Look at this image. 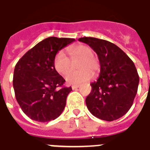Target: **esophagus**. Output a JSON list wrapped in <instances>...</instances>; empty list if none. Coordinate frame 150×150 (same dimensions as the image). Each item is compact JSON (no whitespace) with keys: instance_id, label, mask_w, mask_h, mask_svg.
Instances as JSON below:
<instances>
[{"instance_id":"esophagus-1","label":"esophagus","mask_w":150,"mask_h":150,"mask_svg":"<svg viewBox=\"0 0 150 150\" xmlns=\"http://www.w3.org/2000/svg\"><path fill=\"white\" fill-rule=\"evenodd\" d=\"M79 87V85H72V86H71L72 89H76V88H78Z\"/></svg>"}]
</instances>
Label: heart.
<instances>
[{
  "label": "heart",
  "mask_w": 150,
  "mask_h": 150,
  "mask_svg": "<svg viewBox=\"0 0 150 150\" xmlns=\"http://www.w3.org/2000/svg\"><path fill=\"white\" fill-rule=\"evenodd\" d=\"M69 52L71 58H81L79 64V69L81 71L67 73L71 69V61L63 51L58 52L54 56L53 61L54 70L61 75H64L67 73L64 79L69 84L77 85L90 80L92 77L91 73H96L99 67L98 61L93 56L92 48L85 45H78L70 48Z\"/></svg>",
  "instance_id": "heart-1"
}]
</instances>
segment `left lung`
<instances>
[{
    "instance_id": "1",
    "label": "left lung",
    "mask_w": 150,
    "mask_h": 150,
    "mask_svg": "<svg viewBox=\"0 0 150 150\" xmlns=\"http://www.w3.org/2000/svg\"><path fill=\"white\" fill-rule=\"evenodd\" d=\"M98 55L100 74L91 83L86 103L92 115L105 121L123 116L132 105L138 90V72L134 63L115 44L96 38H80Z\"/></svg>"
}]
</instances>
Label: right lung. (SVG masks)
I'll return each mask as SVG.
<instances>
[{
    "mask_svg": "<svg viewBox=\"0 0 150 150\" xmlns=\"http://www.w3.org/2000/svg\"><path fill=\"white\" fill-rule=\"evenodd\" d=\"M74 38L49 37L40 41L18 61L13 87L22 111L32 120H54L62 114L71 87H62L64 80L54 70L55 54Z\"/></svg>",
    "mask_w": 150,
    "mask_h": 150,
    "instance_id": "right-lung-1",
    "label": "right lung"
}]
</instances>
